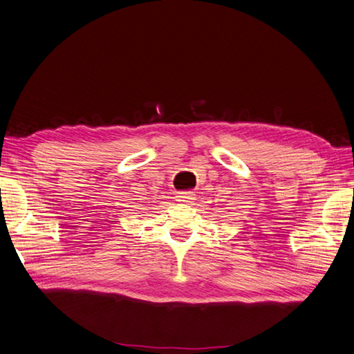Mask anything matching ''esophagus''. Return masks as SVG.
I'll use <instances>...</instances> for the list:
<instances>
[{
    "mask_svg": "<svg viewBox=\"0 0 354 354\" xmlns=\"http://www.w3.org/2000/svg\"><path fill=\"white\" fill-rule=\"evenodd\" d=\"M193 193L192 192H180V193H176V201L179 203H190L193 202Z\"/></svg>",
    "mask_w": 354,
    "mask_h": 354,
    "instance_id": "obj_1",
    "label": "esophagus"
}]
</instances>
